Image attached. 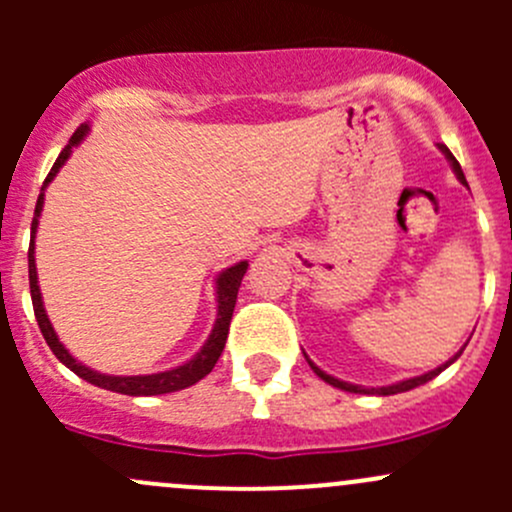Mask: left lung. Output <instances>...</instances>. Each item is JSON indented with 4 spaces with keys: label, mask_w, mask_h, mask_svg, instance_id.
<instances>
[{
    "label": "left lung",
    "mask_w": 512,
    "mask_h": 512,
    "mask_svg": "<svg viewBox=\"0 0 512 512\" xmlns=\"http://www.w3.org/2000/svg\"><path fill=\"white\" fill-rule=\"evenodd\" d=\"M438 151H441L443 156H446L448 163H451L453 173H456V178L461 180V183L466 185V188H468V183H466V175H463L461 165H458V160L453 158V153L448 151L446 146H441V143H438ZM463 349H466V347H463ZM463 349H461V352H456V354H453L451 359L446 361V364L436 366V369H433V371H426V374H421V376H414V379L396 381V384H389V386H379V389H366V386H359V384H349V381H342V379H337V376H332V374H327V371H322V369H319V366L314 364V361L309 359L307 354H304V359L309 361V366H312V371H314V374L319 376V379H322V381H327V384H332V386H337V389H342V391H349V394H376V396H391V394H404V391H409V389H416V386H421V384H426V381H431L433 376H438V374H441L443 369H448V366H451L453 361H456L458 356L463 354Z\"/></svg>",
    "instance_id": "8db88e82"
}]
</instances>
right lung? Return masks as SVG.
<instances>
[{
	"label": "right lung",
	"instance_id": "add662e5",
	"mask_svg": "<svg viewBox=\"0 0 512 512\" xmlns=\"http://www.w3.org/2000/svg\"><path fill=\"white\" fill-rule=\"evenodd\" d=\"M86 133H89V123H84V126L76 128V133L71 136V141L66 143V148L59 153V158H56L51 173L46 175L44 185H41L39 200H36V210H34V220H32V242H29V289H32V304H34L36 322H39L41 334H44L46 344H49L51 352L56 354V359H59L66 369L74 371L76 376H81V379L89 381V384L98 386V389L116 391V394H126V396H160V394H170V391L188 389V386L198 384L200 379H205V376L213 371V366L218 364L220 354H223L225 342H227V332H230L232 309H235V302H237V289H240L242 277H245V272H247V260L235 262V265L227 267V270H223L218 277H215V302H218V314H215L213 332H210V337L205 339L203 347L190 356L185 364L173 366V369L158 371V374H138V376L101 374V371L91 369V366L81 364L76 356H71L69 349L59 342V334L54 332V327H51V322H49V314H46V309H44V299H41L39 275H36L34 237H36V230H39L41 210H44L46 185L56 178V173L61 170V165L69 160L71 153H74V148L84 141Z\"/></svg>",
	"mask_w": 512,
	"mask_h": 512
}]
</instances>
